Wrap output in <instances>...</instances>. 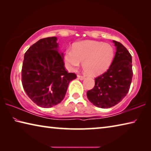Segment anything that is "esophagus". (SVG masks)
Masks as SVG:
<instances>
[{
	"mask_svg": "<svg viewBox=\"0 0 151 151\" xmlns=\"http://www.w3.org/2000/svg\"><path fill=\"white\" fill-rule=\"evenodd\" d=\"M77 77L78 78L80 79V80H83V79H85V76H82V75H77Z\"/></svg>",
	"mask_w": 151,
	"mask_h": 151,
	"instance_id": "1",
	"label": "esophagus"
}]
</instances>
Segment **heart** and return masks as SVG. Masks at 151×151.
Masks as SVG:
<instances>
[{
	"label": "heart",
	"mask_w": 151,
	"mask_h": 151,
	"mask_svg": "<svg viewBox=\"0 0 151 151\" xmlns=\"http://www.w3.org/2000/svg\"><path fill=\"white\" fill-rule=\"evenodd\" d=\"M114 55V50L112 45L87 40L77 43L73 48L66 49L65 58L69 70H76L82 62L83 69L88 75L97 76L109 67Z\"/></svg>",
	"instance_id": "heart-1"
}]
</instances>
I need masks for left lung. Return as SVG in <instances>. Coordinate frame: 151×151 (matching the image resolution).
Here are the masks:
<instances>
[{
	"label": "left lung",
	"instance_id": "1",
	"mask_svg": "<svg viewBox=\"0 0 151 151\" xmlns=\"http://www.w3.org/2000/svg\"><path fill=\"white\" fill-rule=\"evenodd\" d=\"M116 47L114 59L106 72L94 78V88L86 95L94 106L111 108L127 95L132 78V56L121 42L113 40Z\"/></svg>",
	"mask_w": 151,
	"mask_h": 151
}]
</instances>
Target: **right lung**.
<instances>
[{"label": "right lung", "instance_id": "obj_1", "mask_svg": "<svg viewBox=\"0 0 151 151\" xmlns=\"http://www.w3.org/2000/svg\"><path fill=\"white\" fill-rule=\"evenodd\" d=\"M57 37L40 39L27 50L21 71L22 84L29 98L42 108L60 103L68 84L76 78L65 67L63 54L58 51Z\"/></svg>", "mask_w": 151, "mask_h": 151}]
</instances>
